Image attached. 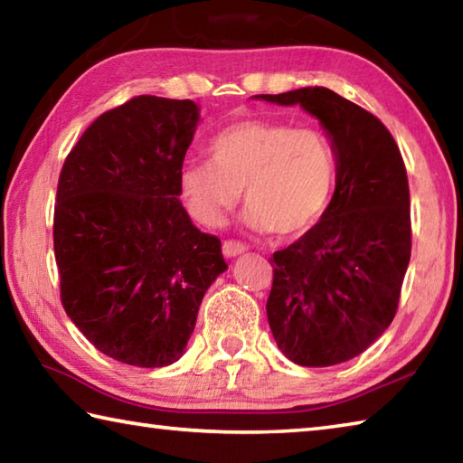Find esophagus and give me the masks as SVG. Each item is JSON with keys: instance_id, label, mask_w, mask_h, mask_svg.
Instances as JSON below:
<instances>
[{"instance_id": "obj_1", "label": "esophagus", "mask_w": 463, "mask_h": 463, "mask_svg": "<svg viewBox=\"0 0 463 463\" xmlns=\"http://www.w3.org/2000/svg\"><path fill=\"white\" fill-rule=\"evenodd\" d=\"M245 250H247V245L241 241H224L222 242L224 257H237L241 253H245Z\"/></svg>"}]
</instances>
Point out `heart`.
Returning a JSON list of instances; mask_svg holds the SVG:
<instances>
[{
	"mask_svg": "<svg viewBox=\"0 0 463 463\" xmlns=\"http://www.w3.org/2000/svg\"><path fill=\"white\" fill-rule=\"evenodd\" d=\"M210 162L188 164L180 186L190 214L216 226L245 192V221L255 231L296 237L330 206L338 151L324 129L283 121L232 123L208 141Z\"/></svg>",
	"mask_w": 463,
	"mask_h": 463,
	"instance_id": "b5f03b06",
	"label": "heart"
}]
</instances>
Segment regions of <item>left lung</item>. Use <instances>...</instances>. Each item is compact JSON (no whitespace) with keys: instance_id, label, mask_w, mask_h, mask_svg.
Wrapping results in <instances>:
<instances>
[{"instance_id":"obj_1","label":"left lung","mask_w":463,"mask_h":463,"mask_svg":"<svg viewBox=\"0 0 463 463\" xmlns=\"http://www.w3.org/2000/svg\"><path fill=\"white\" fill-rule=\"evenodd\" d=\"M301 105L338 151V184L326 214L275 250L267 319L285 356L332 366L358 356L391 326L411 259L409 182L383 121L326 87L257 95Z\"/></svg>"}]
</instances>
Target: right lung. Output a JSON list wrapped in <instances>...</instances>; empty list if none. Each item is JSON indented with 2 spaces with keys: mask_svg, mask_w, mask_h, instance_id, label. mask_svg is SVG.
I'll return each instance as SVG.
<instances>
[{
  "mask_svg": "<svg viewBox=\"0 0 463 463\" xmlns=\"http://www.w3.org/2000/svg\"><path fill=\"white\" fill-rule=\"evenodd\" d=\"M194 100L139 95L89 125L66 156L54 204L64 312L119 363L184 354L206 289L226 263L178 196Z\"/></svg>",
  "mask_w": 463,
  "mask_h": 463,
  "instance_id": "add662e5",
  "label": "right lung"
}]
</instances>
